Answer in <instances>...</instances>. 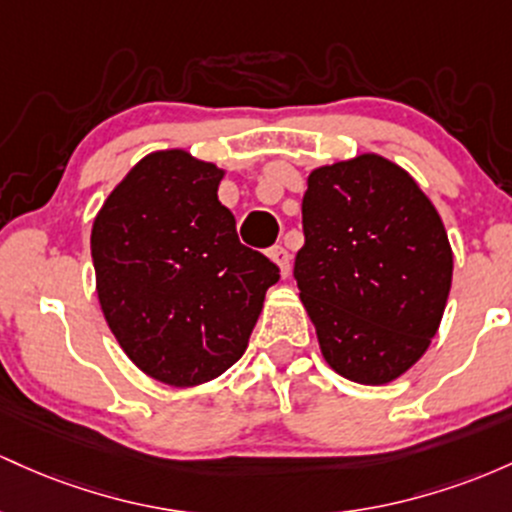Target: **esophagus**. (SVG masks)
I'll return each mask as SVG.
<instances>
[{
	"label": "esophagus",
	"mask_w": 512,
	"mask_h": 512,
	"mask_svg": "<svg viewBox=\"0 0 512 512\" xmlns=\"http://www.w3.org/2000/svg\"><path fill=\"white\" fill-rule=\"evenodd\" d=\"M271 258L275 263H278V268H280V275H285L290 273V254H287V249H283V246H273L271 249Z\"/></svg>",
	"instance_id": "1"
}]
</instances>
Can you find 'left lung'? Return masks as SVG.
Wrapping results in <instances>:
<instances>
[{
  "instance_id": "1",
  "label": "left lung",
  "mask_w": 512,
  "mask_h": 512,
  "mask_svg": "<svg viewBox=\"0 0 512 512\" xmlns=\"http://www.w3.org/2000/svg\"><path fill=\"white\" fill-rule=\"evenodd\" d=\"M295 280L338 375L387 384L426 353L452 285V249L433 203L377 154L321 166L302 198Z\"/></svg>"
}]
</instances>
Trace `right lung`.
Here are the masks:
<instances>
[{"label": "right lung", "mask_w": 512, "mask_h": 512, "mask_svg": "<svg viewBox=\"0 0 512 512\" xmlns=\"http://www.w3.org/2000/svg\"><path fill=\"white\" fill-rule=\"evenodd\" d=\"M222 174L183 149L149 154L91 229L103 317L132 363L171 387L237 363L280 278L271 258L239 241L217 200Z\"/></svg>", "instance_id": "right-lung-1"}]
</instances>
